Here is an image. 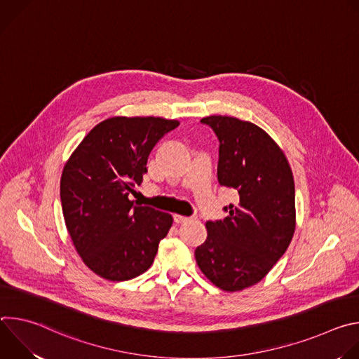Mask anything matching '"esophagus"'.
<instances>
[{
    "instance_id": "1",
    "label": "esophagus",
    "mask_w": 359,
    "mask_h": 359,
    "mask_svg": "<svg viewBox=\"0 0 359 359\" xmlns=\"http://www.w3.org/2000/svg\"><path fill=\"white\" fill-rule=\"evenodd\" d=\"M173 219H175V222H176L177 224L186 223V222L191 220V217H186V216H180V215H173Z\"/></svg>"
}]
</instances>
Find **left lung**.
<instances>
[{
    "mask_svg": "<svg viewBox=\"0 0 359 359\" xmlns=\"http://www.w3.org/2000/svg\"><path fill=\"white\" fill-rule=\"evenodd\" d=\"M220 140L217 177L234 189L224 220L208 222V238L194 251L198 269L223 291L262 281L295 231V187L281 147L260 126L233 116L201 119Z\"/></svg>",
    "mask_w": 359,
    "mask_h": 359,
    "instance_id": "obj_1",
    "label": "left lung"
}]
</instances>
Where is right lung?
I'll return each mask as SVG.
<instances>
[{
  "label": "right lung",
  "mask_w": 359,
  "mask_h": 359,
  "mask_svg": "<svg viewBox=\"0 0 359 359\" xmlns=\"http://www.w3.org/2000/svg\"><path fill=\"white\" fill-rule=\"evenodd\" d=\"M176 119L114 116L97 123L72 151L61 176L65 224L82 262L99 277L126 281L144 273L172 227L169 213L129 198L146 163Z\"/></svg>",
  "instance_id": "add662e5"
}]
</instances>
